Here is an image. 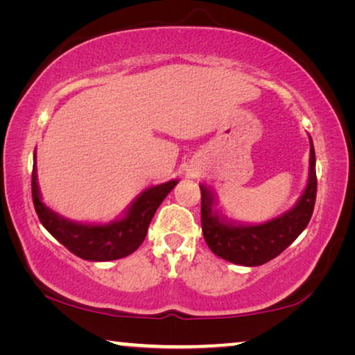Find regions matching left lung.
Segmentation results:
<instances>
[{"instance_id": "obj_1", "label": "left lung", "mask_w": 355, "mask_h": 355, "mask_svg": "<svg viewBox=\"0 0 355 355\" xmlns=\"http://www.w3.org/2000/svg\"><path fill=\"white\" fill-rule=\"evenodd\" d=\"M315 166V148L310 137L309 182L302 196L291 209L257 225L228 220L216 208L218 199L214 192L205 184H200L202 232L213 254L241 266H260L280 255L304 232L313 214L316 200Z\"/></svg>"}]
</instances>
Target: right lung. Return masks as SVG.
I'll return each instance as SVG.
<instances>
[{
	"mask_svg": "<svg viewBox=\"0 0 355 355\" xmlns=\"http://www.w3.org/2000/svg\"><path fill=\"white\" fill-rule=\"evenodd\" d=\"M178 180L156 184L136 197L127 211L107 224H81L65 219L42 202L37 184L35 152L33 166V202L35 213L48 232L71 254L89 261H111L123 258L139 248L146 239L150 222L166 196L175 188Z\"/></svg>",
	"mask_w": 355,
	"mask_h": 355,
	"instance_id": "right-lung-1",
	"label": "right lung"
}]
</instances>
